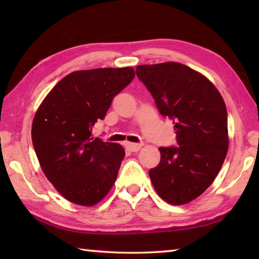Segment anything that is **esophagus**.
<instances>
[{"label": "esophagus", "instance_id": "obj_1", "mask_svg": "<svg viewBox=\"0 0 259 259\" xmlns=\"http://www.w3.org/2000/svg\"><path fill=\"white\" fill-rule=\"evenodd\" d=\"M126 148H128L130 152H138L140 148H142V144L128 143V144H126Z\"/></svg>", "mask_w": 259, "mask_h": 259}]
</instances>
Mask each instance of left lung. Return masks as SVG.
<instances>
[{
    "instance_id": "obj_1",
    "label": "left lung",
    "mask_w": 259,
    "mask_h": 259,
    "mask_svg": "<svg viewBox=\"0 0 259 259\" xmlns=\"http://www.w3.org/2000/svg\"><path fill=\"white\" fill-rule=\"evenodd\" d=\"M136 74L162 116L172 120L177 146L160 147L150 174L162 199L184 204L198 198L217 177L229 150L227 111L207 77L186 65H140Z\"/></svg>"
}]
</instances>
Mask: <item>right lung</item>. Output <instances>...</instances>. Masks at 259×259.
Segmentation results:
<instances>
[{"instance_id": "obj_1", "label": "right lung", "mask_w": 259, "mask_h": 259, "mask_svg": "<svg viewBox=\"0 0 259 259\" xmlns=\"http://www.w3.org/2000/svg\"><path fill=\"white\" fill-rule=\"evenodd\" d=\"M134 77L133 67L73 72L57 83L35 114L32 140L41 168L73 203H98L116 181L123 147L93 137V128Z\"/></svg>"}]
</instances>
